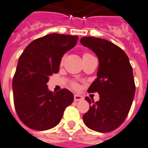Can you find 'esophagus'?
I'll return each instance as SVG.
<instances>
[{
    "instance_id": "1",
    "label": "esophagus",
    "mask_w": 148,
    "mask_h": 148,
    "mask_svg": "<svg viewBox=\"0 0 148 148\" xmlns=\"http://www.w3.org/2000/svg\"><path fill=\"white\" fill-rule=\"evenodd\" d=\"M83 99H84V98H83V96H82V95H80L78 94L74 95V101H82Z\"/></svg>"
}]
</instances>
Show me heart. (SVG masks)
I'll return each mask as SVG.
<instances>
[{
	"label": "heart",
	"instance_id": "b5f03b06",
	"mask_svg": "<svg viewBox=\"0 0 148 148\" xmlns=\"http://www.w3.org/2000/svg\"><path fill=\"white\" fill-rule=\"evenodd\" d=\"M89 55H90V54H88V53H84V55H83V56H89ZM63 60H64V58H63V60H62V62H63ZM74 86L76 87V84H74Z\"/></svg>",
	"mask_w": 148,
	"mask_h": 148
}]
</instances>
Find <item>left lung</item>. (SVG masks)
Masks as SVG:
<instances>
[{
  "instance_id": "8db88e82",
  "label": "left lung",
  "mask_w": 148,
  "mask_h": 148,
  "mask_svg": "<svg viewBox=\"0 0 148 148\" xmlns=\"http://www.w3.org/2000/svg\"><path fill=\"white\" fill-rule=\"evenodd\" d=\"M81 43L94 52L99 59L97 78L88 89L98 92L99 100L91 105L83 116L89 129L107 133L114 130L127 118L135 95L133 68L125 52L111 42L92 36L83 37Z\"/></svg>"
}]
</instances>
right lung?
<instances>
[{
    "mask_svg": "<svg viewBox=\"0 0 148 148\" xmlns=\"http://www.w3.org/2000/svg\"><path fill=\"white\" fill-rule=\"evenodd\" d=\"M77 39V36L49 34L32 42L19 57L12 82L14 103L19 119L29 128H53L74 101L69 90L55 93L47 84L49 76L58 73L62 57Z\"/></svg>",
    "mask_w": 148,
    "mask_h": 148,
    "instance_id": "obj_1",
    "label": "right lung"
}]
</instances>
